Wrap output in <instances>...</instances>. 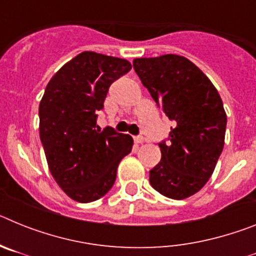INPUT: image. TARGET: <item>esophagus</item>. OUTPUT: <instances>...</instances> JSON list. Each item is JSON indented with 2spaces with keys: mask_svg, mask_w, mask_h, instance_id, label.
Returning <instances> with one entry per match:
<instances>
[{
  "mask_svg": "<svg viewBox=\"0 0 256 256\" xmlns=\"http://www.w3.org/2000/svg\"><path fill=\"white\" fill-rule=\"evenodd\" d=\"M133 140H134L136 144H142V142L144 141V138L142 137V136H134V137H133Z\"/></svg>",
  "mask_w": 256,
  "mask_h": 256,
  "instance_id": "1",
  "label": "esophagus"
}]
</instances>
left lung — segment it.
<instances>
[{
    "mask_svg": "<svg viewBox=\"0 0 256 256\" xmlns=\"http://www.w3.org/2000/svg\"><path fill=\"white\" fill-rule=\"evenodd\" d=\"M133 68L155 102L174 122L162 160L150 170L151 186L183 200L205 186L224 146L223 102L210 79L188 58L174 54L133 60Z\"/></svg>",
    "mask_w": 256,
    "mask_h": 256,
    "instance_id": "1",
    "label": "left lung"
}]
</instances>
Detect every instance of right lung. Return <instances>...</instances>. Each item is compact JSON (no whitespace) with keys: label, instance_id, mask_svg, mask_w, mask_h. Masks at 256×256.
Listing matches in <instances>:
<instances>
[{"label":"right lung","instance_id":"add662e5","mask_svg":"<svg viewBox=\"0 0 256 256\" xmlns=\"http://www.w3.org/2000/svg\"><path fill=\"white\" fill-rule=\"evenodd\" d=\"M132 68L126 58L84 51L52 76L40 102V137L52 177L78 202L112 188L116 168L132 151L130 134L96 124L108 87Z\"/></svg>","mask_w":256,"mask_h":256}]
</instances>
